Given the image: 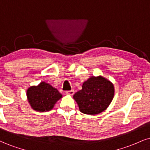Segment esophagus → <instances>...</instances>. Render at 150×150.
Instances as JSON below:
<instances>
[{
    "label": "esophagus",
    "mask_w": 150,
    "mask_h": 150,
    "mask_svg": "<svg viewBox=\"0 0 150 150\" xmlns=\"http://www.w3.org/2000/svg\"><path fill=\"white\" fill-rule=\"evenodd\" d=\"M74 93H75V92H74L73 89H71V90L67 91L66 92V94H68V95H73Z\"/></svg>",
    "instance_id": "34e87169"
}]
</instances>
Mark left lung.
<instances>
[{
	"mask_svg": "<svg viewBox=\"0 0 150 150\" xmlns=\"http://www.w3.org/2000/svg\"><path fill=\"white\" fill-rule=\"evenodd\" d=\"M114 86L103 76H92L82 84V89L74 94L73 98L82 113L99 114L105 111L113 100Z\"/></svg>",
	"mask_w": 150,
	"mask_h": 150,
	"instance_id": "1",
	"label": "left lung"
}]
</instances>
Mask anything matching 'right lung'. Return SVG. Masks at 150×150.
<instances>
[{"instance_id":"1","label":"right lung","mask_w":150,"mask_h":150,"mask_svg":"<svg viewBox=\"0 0 150 150\" xmlns=\"http://www.w3.org/2000/svg\"><path fill=\"white\" fill-rule=\"evenodd\" d=\"M62 97L57 89L45 82L37 86H31L27 90L29 104L32 109L39 112L51 111Z\"/></svg>"}]
</instances>
